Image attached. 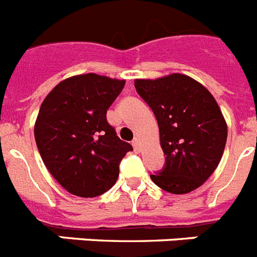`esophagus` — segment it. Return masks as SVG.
<instances>
[{
    "instance_id": "34e87169",
    "label": "esophagus",
    "mask_w": 257,
    "mask_h": 257,
    "mask_svg": "<svg viewBox=\"0 0 257 257\" xmlns=\"http://www.w3.org/2000/svg\"><path fill=\"white\" fill-rule=\"evenodd\" d=\"M133 147L135 148V151H140L142 150V147H140V140L139 138H134L133 140Z\"/></svg>"
}]
</instances>
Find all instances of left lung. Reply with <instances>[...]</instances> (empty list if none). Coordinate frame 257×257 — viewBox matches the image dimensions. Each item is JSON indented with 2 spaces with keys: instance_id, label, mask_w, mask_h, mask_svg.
Returning <instances> with one entry per match:
<instances>
[{
  "instance_id": "obj_1",
  "label": "left lung",
  "mask_w": 257,
  "mask_h": 257,
  "mask_svg": "<svg viewBox=\"0 0 257 257\" xmlns=\"http://www.w3.org/2000/svg\"><path fill=\"white\" fill-rule=\"evenodd\" d=\"M135 88L159 123L165 166L151 179L170 194H188L213 174L222 159L227 124L201 83L183 74L135 79Z\"/></svg>"
}]
</instances>
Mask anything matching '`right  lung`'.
<instances>
[{
    "mask_svg": "<svg viewBox=\"0 0 257 257\" xmlns=\"http://www.w3.org/2000/svg\"><path fill=\"white\" fill-rule=\"evenodd\" d=\"M123 85V79L89 72L65 79L44 98L35 122L37 150L70 194L95 197L110 190L119 162L133 151L106 120Z\"/></svg>",
    "mask_w": 257,
    "mask_h": 257,
    "instance_id": "obj_1",
    "label": "right lung"
}]
</instances>
